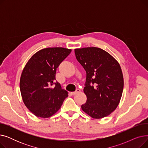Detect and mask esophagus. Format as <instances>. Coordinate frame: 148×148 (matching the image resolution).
Masks as SVG:
<instances>
[{
  "label": "esophagus",
  "mask_w": 148,
  "mask_h": 148,
  "mask_svg": "<svg viewBox=\"0 0 148 148\" xmlns=\"http://www.w3.org/2000/svg\"><path fill=\"white\" fill-rule=\"evenodd\" d=\"M80 92V90L79 89H76V90H75V92H71V94H72V95H75V94H77V93H79Z\"/></svg>",
  "instance_id": "1"
}]
</instances>
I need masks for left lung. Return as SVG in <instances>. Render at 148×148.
<instances>
[{"mask_svg": "<svg viewBox=\"0 0 148 148\" xmlns=\"http://www.w3.org/2000/svg\"><path fill=\"white\" fill-rule=\"evenodd\" d=\"M77 60L86 72L84 92L86 103L82 110L94 119L106 117L118 107L123 89L121 66L107 51L99 48L75 49Z\"/></svg>", "mask_w": 148, "mask_h": 148, "instance_id": "obj_1", "label": "left lung"}]
</instances>
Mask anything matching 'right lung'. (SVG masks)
I'll return each mask as SVG.
<instances>
[{"label": "right lung", "mask_w": 148, "mask_h": 148, "mask_svg": "<svg viewBox=\"0 0 148 148\" xmlns=\"http://www.w3.org/2000/svg\"><path fill=\"white\" fill-rule=\"evenodd\" d=\"M71 51L62 47L44 49L34 54L23 69L20 82L23 101L38 117H50L68 97L56 81V72Z\"/></svg>", "instance_id": "obj_1"}]
</instances>
